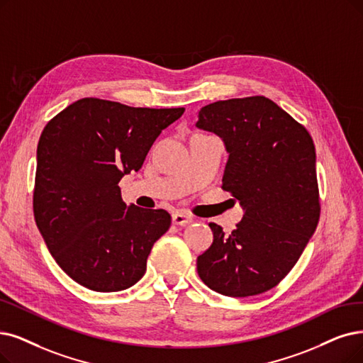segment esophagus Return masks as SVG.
Returning a JSON list of instances; mask_svg holds the SVG:
<instances>
[{
    "mask_svg": "<svg viewBox=\"0 0 363 363\" xmlns=\"http://www.w3.org/2000/svg\"><path fill=\"white\" fill-rule=\"evenodd\" d=\"M194 219L191 216H187L186 213H182V211H177L172 214V223L174 225H187L191 223Z\"/></svg>",
    "mask_w": 363,
    "mask_h": 363,
    "instance_id": "1",
    "label": "esophagus"
}]
</instances>
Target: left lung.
<instances>
[{
	"mask_svg": "<svg viewBox=\"0 0 363 363\" xmlns=\"http://www.w3.org/2000/svg\"><path fill=\"white\" fill-rule=\"evenodd\" d=\"M196 128L222 138L229 155L222 187L244 210L229 235L210 223L214 240L196 259L199 277L225 296L264 294L295 267L318 223L313 138L265 96L202 107Z\"/></svg>",
	"mask_w": 363,
	"mask_h": 363,
	"instance_id": "obj_1",
	"label": "left lung"
}]
</instances>
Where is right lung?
<instances>
[{
  "instance_id": "obj_1",
  "label": "right lung",
  "mask_w": 363,
  "mask_h": 363,
  "mask_svg": "<svg viewBox=\"0 0 363 363\" xmlns=\"http://www.w3.org/2000/svg\"><path fill=\"white\" fill-rule=\"evenodd\" d=\"M184 108H137L83 98L43 129L34 217L56 264L95 292H119L146 272L171 225L165 210L126 206L119 182L140 171L162 129Z\"/></svg>"
}]
</instances>
